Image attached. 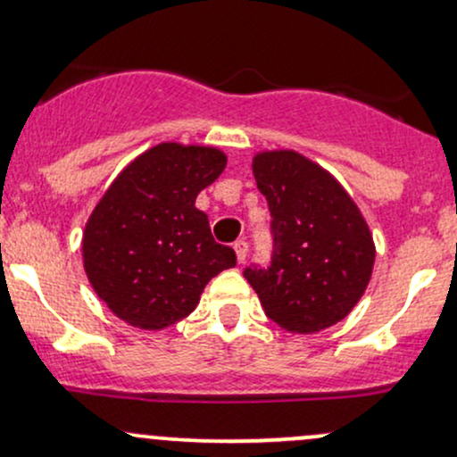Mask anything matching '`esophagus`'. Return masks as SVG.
Instances as JSON below:
<instances>
[{"mask_svg": "<svg viewBox=\"0 0 457 457\" xmlns=\"http://www.w3.org/2000/svg\"><path fill=\"white\" fill-rule=\"evenodd\" d=\"M234 252H237V260H238V264H243L245 260H247L249 245L245 243V240H237V243H234Z\"/></svg>", "mask_w": 457, "mask_h": 457, "instance_id": "1", "label": "esophagus"}]
</instances>
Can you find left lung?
Listing matches in <instances>:
<instances>
[{"label": "left lung", "instance_id": "8db88e82", "mask_svg": "<svg viewBox=\"0 0 457 457\" xmlns=\"http://www.w3.org/2000/svg\"><path fill=\"white\" fill-rule=\"evenodd\" d=\"M253 178L267 197L273 255L243 270L270 320L312 334L343 320L367 290L375 262L369 225L347 190L297 152H262Z\"/></svg>", "mask_w": 457, "mask_h": 457}]
</instances>
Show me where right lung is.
<instances>
[{
  "label": "right lung",
  "instance_id": "obj_1",
  "mask_svg": "<svg viewBox=\"0 0 457 457\" xmlns=\"http://www.w3.org/2000/svg\"><path fill=\"white\" fill-rule=\"evenodd\" d=\"M223 152L160 143L117 175L82 238L88 282L125 323L162 329L197 308L205 284L237 264L195 199L223 173Z\"/></svg>",
  "mask_w": 457,
  "mask_h": 457
}]
</instances>
